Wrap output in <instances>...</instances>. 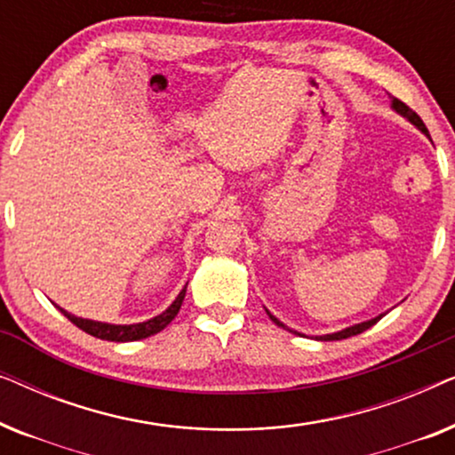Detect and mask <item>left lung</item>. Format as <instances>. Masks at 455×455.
Here are the masks:
<instances>
[{"instance_id":"8db88e82","label":"left lung","mask_w":455,"mask_h":455,"mask_svg":"<svg viewBox=\"0 0 455 455\" xmlns=\"http://www.w3.org/2000/svg\"><path fill=\"white\" fill-rule=\"evenodd\" d=\"M391 109L395 111V114H400L402 117H406V120L412 124V126H416L420 130L422 134L425 136H428V139H431V134H428V130H427V126H425V122L420 120L419 117V114H416V111H412L408 108L406 103H402L400 99H395V97H391ZM267 315H269V319L275 323V325H279V327H283V329H288L283 325L282 321L277 319V316H273L269 310H267ZM385 315V313H383ZM383 315H379V316H375V319H369V321H363V323H356V325H350V327H346V329H341V331H335V333H327V335H315L316 339L319 341H335V339H346V338H350V335H358V333H363V331H366V329L369 327H372L375 325V323L381 319ZM288 331H291V333H296V335H302V333H298V331H294V329H288Z\"/></svg>"}]
</instances>
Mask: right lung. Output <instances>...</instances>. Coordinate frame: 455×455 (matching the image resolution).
<instances>
[{
	"mask_svg": "<svg viewBox=\"0 0 455 455\" xmlns=\"http://www.w3.org/2000/svg\"><path fill=\"white\" fill-rule=\"evenodd\" d=\"M188 285V283H186ZM186 285L184 290L180 291L176 300H173L170 307H167L164 313L153 316V319L148 321H142V323H132V325H114V323H101V321H92V319H83V316H76L72 313H68L61 307H58L64 316H68L74 325L83 329L84 333L92 335V338H99V339H108V341H136V339H145V338H151V335L159 333L161 329H165L170 323L176 319V315L180 313V307H182L184 302V296H186Z\"/></svg>",
	"mask_w": 455,
	"mask_h": 455,
	"instance_id": "right-lung-1",
	"label": "right lung"
}]
</instances>
